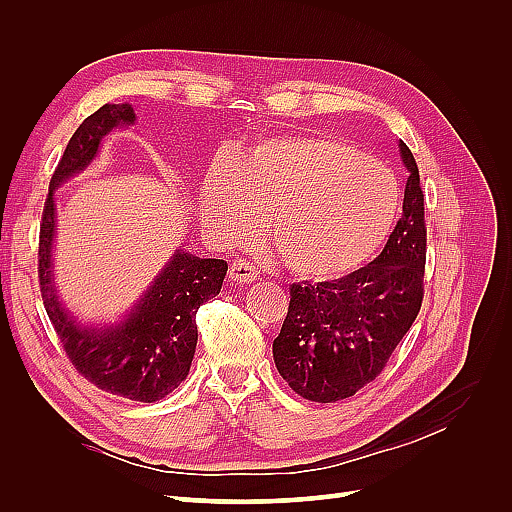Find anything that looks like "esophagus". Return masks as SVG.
<instances>
[{
    "mask_svg": "<svg viewBox=\"0 0 512 512\" xmlns=\"http://www.w3.org/2000/svg\"><path fill=\"white\" fill-rule=\"evenodd\" d=\"M228 280L235 284H252L258 280V271L254 265H250V262L235 260L228 271Z\"/></svg>",
    "mask_w": 512,
    "mask_h": 512,
    "instance_id": "esophagus-1",
    "label": "esophagus"
}]
</instances>
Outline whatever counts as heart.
I'll use <instances>...</instances> for the list:
<instances>
[{
    "instance_id": "obj_1",
    "label": "heart",
    "mask_w": 512,
    "mask_h": 512,
    "mask_svg": "<svg viewBox=\"0 0 512 512\" xmlns=\"http://www.w3.org/2000/svg\"><path fill=\"white\" fill-rule=\"evenodd\" d=\"M399 209V181L384 162L329 136H273L203 185V211L222 237L256 222L284 267L303 280H335L384 245Z\"/></svg>"
}]
</instances>
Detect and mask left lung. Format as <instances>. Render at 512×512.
I'll return each mask as SVG.
<instances>
[{
    "label": "left lung",
    "instance_id": "8db88e82",
    "mask_svg": "<svg viewBox=\"0 0 512 512\" xmlns=\"http://www.w3.org/2000/svg\"><path fill=\"white\" fill-rule=\"evenodd\" d=\"M410 173L404 213L382 254L339 280L292 284L273 361L290 389L318 404L352 397L376 380L421 309L425 209L412 151L399 141Z\"/></svg>",
    "mask_w": 512,
    "mask_h": 512
}]
</instances>
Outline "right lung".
<instances>
[{
	"instance_id": "right-lung-1",
	"label": "right lung",
	"mask_w": 512,
	"mask_h": 512,
	"mask_svg": "<svg viewBox=\"0 0 512 512\" xmlns=\"http://www.w3.org/2000/svg\"><path fill=\"white\" fill-rule=\"evenodd\" d=\"M136 123L132 104H104L70 138L51 179L40 226V292L68 359L98 389L151 404L185 380L196 352L198 307L220 294L226 260L175 250L147 290L117 320L83 322L55 284V192L94 162L102 138Z\"/></svg>"
}]
</instances>
